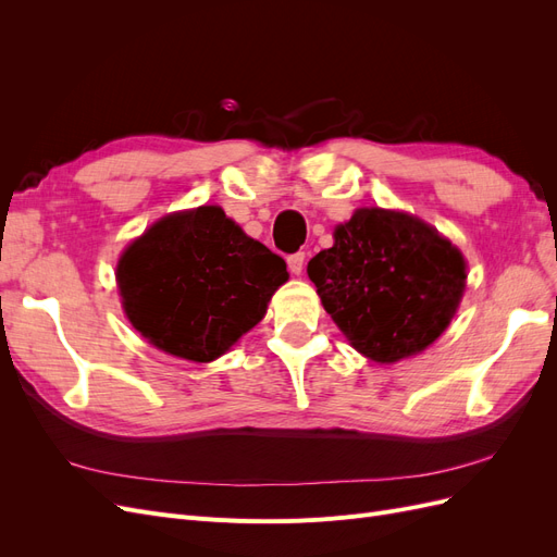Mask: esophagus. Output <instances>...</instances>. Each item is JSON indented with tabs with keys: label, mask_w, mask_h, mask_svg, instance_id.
Segmentation results:
<instances>
[{
	"label": "esophagus",
	"mask_w": 557,
	"mask_h": 557,
	"mask_svg": "<svg viewBox=\"0 0 557 557\" xmlns=\"http://www.w3.org/2000/svg\"><path fill=\"white\" fill-rule=\"evenodd\" d=\"M305 260H307L305 252H295V256H290V258H288V269H290V274L299 276V274H301V269H305Z\"/></svg>",
	"instance_id": "1"
}]
</instances>
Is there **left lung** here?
Returning <instances> with one entry per match:
<instances>
[{
	"mask_svg": "<svg viewBox=\"0 0 557 557\" xmlns=\"http://www.w3.org/2000/svg\"><path fill=\"white\" fill-rule=\"evenodd\" d=\"M325 311L364 358L391 364L434 344L460 307L462 252L404 211L358 209L311 258Z\"/></svg>",
	"mask_w": 557,
	"mask_h": 557,
	"instance_id": "left-lung-1",
	"label": "left lung"
}]
</instances>
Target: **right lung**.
I'll use <instances>...</instances> for the list:
<instances>
[{"label": "right lung", "instance_id": "add662e5", "mask_svg": "<svg viewBox=\"0 0 557 557\" xmlns=\"http://www.w3.org/2000/svg\"><path fill=\"white\" fill-rule=\"evenodd\" d=\"M115 281L144 339L170 356L211 362L260 323L288 272L221 207H197L160 218L134 239Z\"/></svg>", "mask_w": 557, "mask_h": 557}]
</instances>
